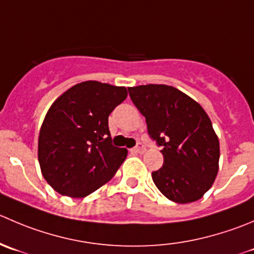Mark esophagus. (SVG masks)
Masks as SVG:
<instances>
[{
	"label": "esophagus",
	"instance_id": "34e87169",
	"mask_svg": "<svg viewBox=\"0 0 254 254\" xmlns=\"http://www.w3.org/2000/svg\"><path fill=\"white\" fill-rule=\"evenodd\" d=\"M132 151L136 152V154H142V152L146 151V147H145L141 142H139V144H137V146L132 149Z\"/></svg>",
	"mask_w": 254,
	"mask_h": 254
}]
</instances>
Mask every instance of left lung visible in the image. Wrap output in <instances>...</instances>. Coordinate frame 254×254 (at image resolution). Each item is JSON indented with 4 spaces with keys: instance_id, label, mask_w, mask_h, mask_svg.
Returning a JSON list of instances; mask_svg holds the SVG:
<instances>
[{
    "instance_id": "left-lung-1",
    "label": "left lung",
    "mask_w": 254,
    "mask_h": 254,
    "mask_svg": "<svg viewBox=\"0 0 254 254\" xmlns=\"http://www.w3.org/2000/svg\"><path fill=\"white\" fill-rule=\"evenodd\" d=\"M127 90L146 119L149 135L162 147L164 165L151 174L154 184L174 202L200 200L215 182L220 161V141L207 113L170 85H139Z\"/></svg>"
}]
</instances>
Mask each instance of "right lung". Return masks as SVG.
I'll list each match as a JSON object with an SVG mask.
<instances>
[{"label":"right lung","mask_w":254,"mask_h":254,"mask_svg":"<svg viewBox=\"0 0 254 254\" xmlns=\"http://www.w3.org/2000/svg\"><path fill=\"white\" fill-rule=\"evenodd\" d=\"M127 97L125 87L87 80L54 100L39 130L38 161L57 192L82 198L114 176L127 150L112 144L108 118Z\"/></svg>","instance_id":"right-lung-1"}]
</instances>
